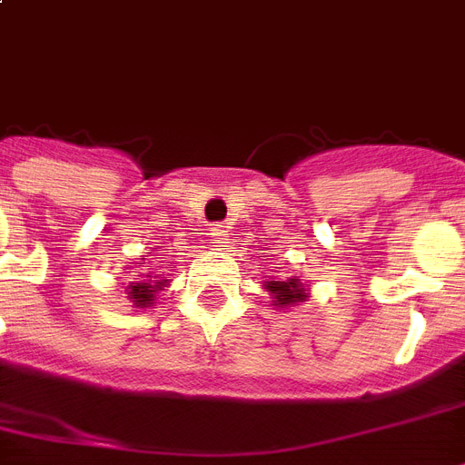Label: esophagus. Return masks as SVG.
Instances as JSON below:
<instances>
[{
  "label": "esophagus",
  "mask_w": 465,
  "mask_h": 465,
  "mask_svg": "<svg viewBox=\"0 0 465 465\" xmlns=\"http://www.w3.org/2000/svg\"><path fill=\"white\" fill-rule=\"evenodd\" d=\"M210 239L212 243H229V226H224L222 222H217V224L210 226Z\"/></svg>",
  "instance_id": "1"
}]
</instances>
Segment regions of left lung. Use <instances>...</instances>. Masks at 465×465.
<instances>
[{"mask_svg": "<svg viewBox=\"0 0 465 465\" xmlns=\"http://www.w3.org/2000/svg\"><path fill=\"white\" fill-rule=\"evenodd\" d=\"M265 290L275 294V306H292L294 302H304L306 292L299 280H287V282H265Z\"/></svg>", "mask_w": 465, "mask_h": 465, "instance_id": "obj_1", "label": "left lung"}]
</instances>
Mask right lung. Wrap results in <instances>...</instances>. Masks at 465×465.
<instances>
[{
  "instance_id": "add662e5",
  "label": "right lung",
  "mask_w": 465,
  "mask_h": 465,
  "mask_svg": "<svg viewBox=\"0 0 465 465\" xmlns=\"http://www.w3.org/2000/svg\"><path fill=\"white\" fill-rule=\"evenodd\" d=\"M144 277H147V280L130 282V287H127V294H130V299H133L137 309H144V306L154 304V294L163 287V282H166V280H156V277L152 280V275Z\"/></svg>"
}]
</instances>
